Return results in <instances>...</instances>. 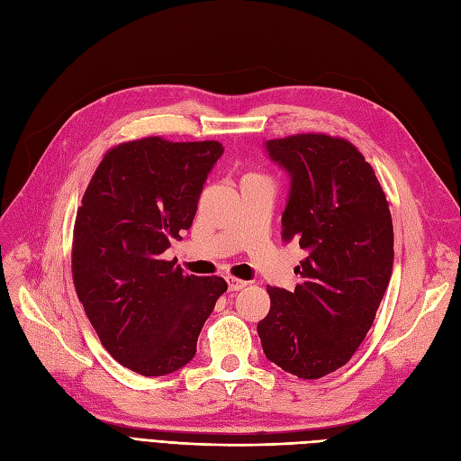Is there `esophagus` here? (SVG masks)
Here are the masks:
<instances>
[{"instance_id":"esophagus-1","label":"esophagus","mask_w":461,"mask_h":461,"mask_svg":"<svg viewBox=\"0 0 461 461\" xmlns=\"http://www.w3.org/2000/svg\"><path fill=\"white\" fill-rule=\"evenodd\" d=\"M227 283H229V289L230 291H242L244 287H248V281L236 279V277H227Z\"/></svg>"}]
</instances>
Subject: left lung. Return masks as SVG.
<instances>
[{
    "label": "left lung",
    "instance_id": "obj_1",
    "mask_svg": "<svg viewBox=\"0 0 461 461\" xmlns=\"http://www.w3.org/2000/svg\"><path fill=\"white\" fill-rule=\"evenodd\" d=\"M266 149L291 176L283 239L308 256L294 291L267 287L258 335L271 363L316 380L349 363L376 318L393 267L390 205L351 141L296 133Z\"/></svg>",
    "mask_w": 461,
    "mask_h": 461
}]
</instances>
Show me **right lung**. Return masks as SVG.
<instances>
[{
    "label": "right lung",
    "instance_id": "add662e5",
    "mask_svg": "<svg viewBox=\"0 0 461 461\" xmlns=\"http://www.w3.org/2000/svg\"><path fill=\"white\" fill-rule=\"evenodd\" d=\"M219 141L143 138L104 153L73 227L71 273L85 314L120 365L165 376L188 365L222 277L184 276L163 252L192 227Z\"/></svg>",
    "mask_w": 461,
    "mask_h": 461
}]
</instances>
